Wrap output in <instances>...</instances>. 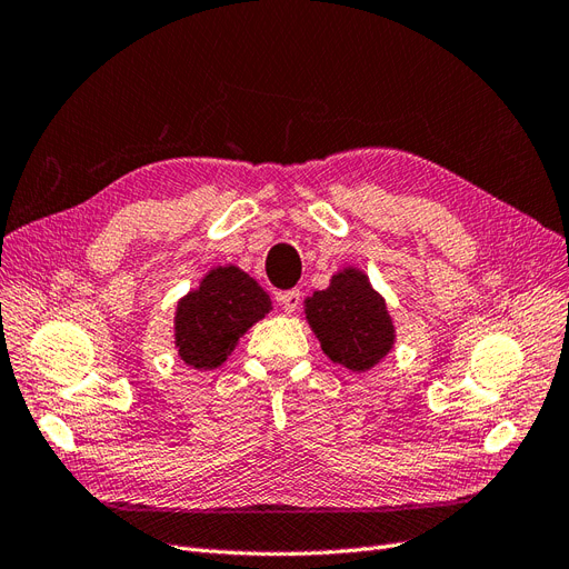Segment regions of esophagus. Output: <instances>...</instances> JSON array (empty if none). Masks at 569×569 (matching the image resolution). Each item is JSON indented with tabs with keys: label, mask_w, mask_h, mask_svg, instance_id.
Returning a JSON list of instances; mask_svg holds the SVG:
<instances>
[{
	"label": "esophagus",
	"mask_w": 569,
	"mask_h": 569,
	"mask_svg": "<svg viewBox=\"0 0 569 569\" xmlns=\"http://www.w3.org/2000/svg\"><path fill=\"white\" fill-rule=\"evenodd\" d=\"M279 305L283 307L286 312H296L298 307H300V302H302V293L298 288H293V290H283V293H279Z\"/></svg>",
	"instance_id": "34e87169"
}]
</instances>
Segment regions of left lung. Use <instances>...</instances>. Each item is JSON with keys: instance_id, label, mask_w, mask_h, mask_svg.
<instances>
[{"instance_id": "1", "label": "left lung", "mask_w": 569, "mask_h": 569, "mask_svg": "<svg viewBox=\"0 0 569 569\" xmlns=\"http://www.w3.org/2000/svg\"><path fill=\"white\" fill-rule=\"evenodd\" d=\"M305 315L321 350L350 371H367L393 348V321L386 302L357 269H343L327 290L305 300Z\"/></svg>"}]
</instances>
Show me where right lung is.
Returning <instances> with one entry per match:
<instances>
[{
  "mask_svg": "<svg viewBox=\"0 0 569 569\" xmlns=\"http://www.w3.org/2000/svg\"><path fill=\"white\" fill-rule=\"evenodd\" d=\"M269 310V296L246 271L238 267L212 269L198 290L178 302V355L194 369H214L226 362L238 338Z\"/></svg>",
  "mask_w": 569,
  "mask_h": 569,
  "instance_id": "right-lung-1",
  "label": "right lung"
}]
</instances>
